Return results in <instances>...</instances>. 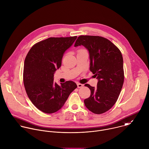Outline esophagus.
<instances>
[{
	"mask_svg": "<svg viewBox=\"0 0 149 149\" xmlns=\"http://www.w3.org/2000/svg\"><path fill=\"white\" fill-rule=\"evenodd\" d=\"M77 86H78V88H82L83 86V85L81 84L78 83V84H77Z\"/></svg>",
	"mask_w": 149,
	"mask_h": 149,
	"instance_id": "34e87169",
	"label": "esophagus"
}]
</instances>
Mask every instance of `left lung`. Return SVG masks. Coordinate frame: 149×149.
<instances>
[{
  "label": "left lung",
  "mask_w": 149,
  "mask_h": 149,
  "mask_svg": "<svg viewBox=\"0 0 149 149\" xmlns=\"http://www.w3.org/2000/svg\"><path fill=\"white\" fill-rule=\"evenodd\" d=\"M81 45L89 51L90 71L98 79L96 88L85 85L91 96L84 103L91 112L100 114L114 105L120 94L124 81L123 56L114 44L102 36L81 35L74 46Z\"/></svg>",
  "instance_id": "1"
}]
</instances>
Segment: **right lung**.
I'll return each mask as SVG.
<instances>
[{
    "instance_id": "right-lung-1",
    "label": "right lung",
    "mask_w": 149,
    "mask_h": 149,
    "mask_svg": "<svg viewBox=\"0 0 149 149\" xmlns=\"http://www.w3.org/2000/svg\"><path fill=\"white\" fill-rule=\"evenodd\" d=\"M77 36L49 38L35 44L24 61L23 82L33 104L47 114L61 109L70 93L77 88L71 81L58 85L54 82V73L61 65L64 52Z\"/></svg>"
}]
</instances>
